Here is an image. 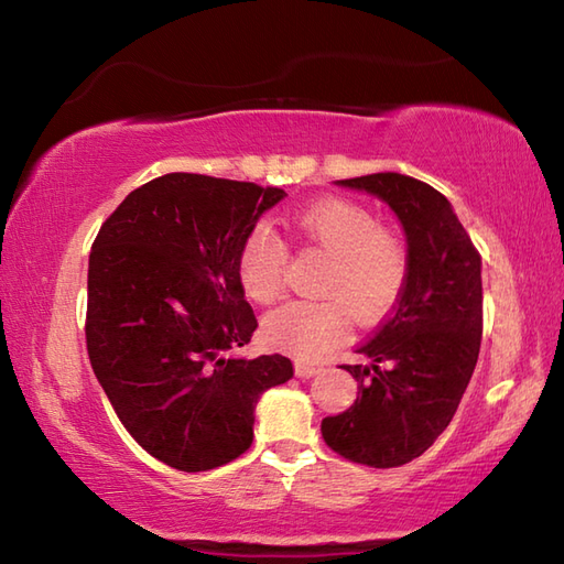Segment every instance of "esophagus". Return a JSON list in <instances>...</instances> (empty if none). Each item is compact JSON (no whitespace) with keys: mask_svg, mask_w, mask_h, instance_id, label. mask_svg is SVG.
Listing matches in <instances>:
<instances>
[{"mask_svg":"<svg viewBox=\"0 0 564 564\" xmlns=\"http://www.w3.org/2000/svg\"><path fill=\"white\" fill-rule=\"evenodd\" d=\"M322 368H317V366H310V364H295V373H297V378H313V376H317Z\"/></svg>","mask_w":564,"mask_h":564,"instance_id":"1","label":"esophagus"}]
</instances>
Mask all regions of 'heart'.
<instances>
[{
    "label": "heart",
    "instance_id": "obj_1",
    "mask_svg": "<svg viewBox=\"0 0 564 564\" xmlns=\"http://www.w3.org/2000/svg\"><path fill=\"white\" fill-rule=\"evenodd\" d=\"M293 227L307 245L329 257L319 293L327 297L293 301L263 319V337L297 358H319L346 337V311L361 325L386 317L406 283V247L380 227L368 208L354 200H315L293 215ZM289 249L269 225L247 232L237 254V275L249 301L269 305L283 291ZM334 294V299L328 295Z\"/></svg>",
    "mask_w": 564,
    "mask_h": 564
}]
</instances>
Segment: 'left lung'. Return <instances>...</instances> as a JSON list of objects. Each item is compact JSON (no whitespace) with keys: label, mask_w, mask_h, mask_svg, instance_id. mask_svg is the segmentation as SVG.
Returning a JSON list of instances; mask_svg holds the SVG:
<instances>
[{"label":"left lung","mask_w":564,"mask_h":564,"mask_svg":"<svg viewBox=\"0 0 564 564\" xmlns=\"http://www.w3.org/2000/svg\"><path fill=\"white\" fill-rule=\"evenodd\" d=\"M337 186L364 191L398 215L406 239V283L394 313L358 346L364 364L349 410L322 419L334 451L370 467L419 458L458 410L480 354L482 259L451 200L404 174H368Z\"/></svg>","instance_id":"8db88e82"}]
</instances>
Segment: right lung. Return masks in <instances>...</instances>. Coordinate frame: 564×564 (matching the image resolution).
Here are the masks:
<instances>
[{
	"label": "right lung",
	"mask_w": 564,
	"mask_h": 564,
	"mask_svg": "<svg viewBox=\"0 0 564 564\" xmlns=\"http://www.w3.org/2000/svg\"><path fill=\"white\" fill-rule=\"evenodd\" d=\"M285 191L164 174L130 191L89 254L87 351L106 398L152 458L184 473L239 458L263 392L293 378L281 354L239 358L257 317L237 254Z\"/></svg>",
	"instance_id": "1"
}]
</instances>
